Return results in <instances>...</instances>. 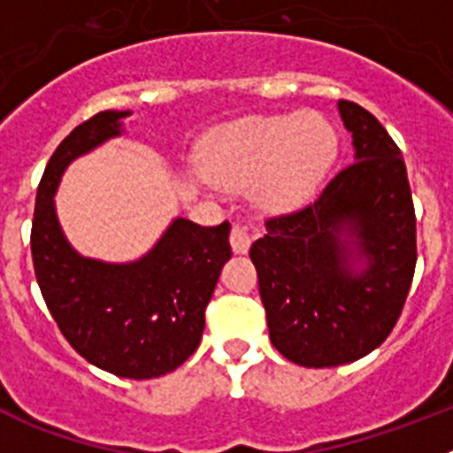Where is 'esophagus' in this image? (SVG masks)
<instances>
[{"instance_id":"1","label":"esophagus","mask_w":453,"mask_h":453,"mask_svg":"<svg viewBox=\"0 0 453 453\" xmlns=\"http://www.w3.org/2000/svg\"><path fill=\"white\" fill-rule=\"evenodd\" d=\"M229 240H231V250H234L235 254H247V251H250L251 235H250V231H247V226L234 224Z\"/></svg>"}]
</instances>
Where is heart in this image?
<instances>
[{
    "instance_id": "1",
    "label": "heart",
    "mask_w": 453,
    "mask_h": 453,
    "mask_svg": "<svg viewBox=\"0 0 453 453\" xmlns=\"http://www.w3.org/2000/svg\"><path fill=\"white\" fill-rule=\"evenodd\" d=\"M335 151L334 127L313 111L251 118L208 140L202 170L226 190L251 186V199L263 211H286L313 195Z\"/></svg>"
}]
</instances>
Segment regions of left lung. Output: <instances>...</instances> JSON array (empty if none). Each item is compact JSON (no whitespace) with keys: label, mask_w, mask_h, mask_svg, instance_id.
I'll list each match as a JSON object with an SVG mask.
<instances>
[{"label":"left lung","mask_w":453,"mask_h":453,"mask_svg":"<svg viewBox=\"0 0 453 453\" xmlns=\"http://www.w3.org/2000/svg\"><path fill=\"white\" fill-rule=\"evenodd\" d=\"M354 163L251 245L272 345L303 367L354 363L390 335L413 281L415 211L406 165L381 122L338 102Z\"/></svg>","instance_id":"left-lung-1"}]
</instances>
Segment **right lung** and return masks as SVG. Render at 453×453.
I'll return each mask as SVG.
<instances>
[{"label": "right lung", "instance_id": "right-lung-1", "mask_svg": "<svg viewBox=\"0 0 453 453\" xmlns=\"http://www.w3.org/2000/svg\"><path fill=\"white\" fill-rule=\"evenodd\" d=\"M129 115L97 113L56 147L35 195L31 256L51 318L88 363L122 379H156L177 370L202 342L203 311L231 258V224L174 218L156 245L129 263L88 258L70 245L54 202L63 172L119 138Z\"/></svg>", "mask_w": 453, "mask_h": 453}]
</instances>
